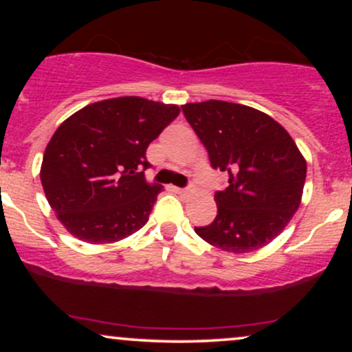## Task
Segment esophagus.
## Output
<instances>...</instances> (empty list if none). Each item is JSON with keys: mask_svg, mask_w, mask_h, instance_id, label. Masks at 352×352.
<instances>
[{"mask_svg": "<svg viewBox=\"0 0 352 352\" xmlns=\"http://www.w3.org/2000/svg\"><path fill=\"white\" fill-rule=\"evenodd\" d=\"M175 192H177V193H182V195H187V193H188V188H179V187H177V188H175Z\"/></svg>", "mask_w": 352, "mask_h": 352, "instance_id": "obj_1", "label": "esophagus"}]
</instances>
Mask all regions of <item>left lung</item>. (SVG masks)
Here are the masks:
<instances>
[{
  "label": "left lung",
  "mask_w": 352,
  "mask_h": 352,
  "mask_svg": "<svg viewBox=\"0 0 352 352\" xmlns=\"http://www.w3.org/2000/svg\"><path fill=\"white\" fill-rule=\"evenodd\" d=\"M208 152L210 165L228 173L215 193L217 218L195 233L232 253L268 245L301 204L306 160L276 120L243 104L207 100L182 106Z\"/></svg>",
  "instance_id": "8db88e82"
}]
</instances>
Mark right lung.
<instances>
[{"label": "right lung", "instance_id": "1", "mask_svg": "<svg viewBox=\"0 0 352 352\" xmlns=\"http://www.w3.org/2000/svg\"><path fill=\"white\" fill-rule=\"evenodd\" d=\"M179 112L127 96L89 104L59 125L44 152L41 184L71 235L112 243L147 223L162 187L145 182V152Z\"/></svg>", "mask_w": 352, "mask_h": 352}]
</instances>
